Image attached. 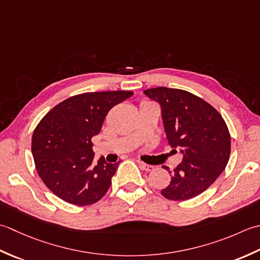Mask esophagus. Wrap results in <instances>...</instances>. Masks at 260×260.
I'll use <instances>...</instances> for the list:
<instances>
[{
    "label": "esophagus",
    "instance_id": "34e87169",
    "mask_svg": "<svg viewBox=\"0 0 260 260\" xmlns=\"http://www.w3.org/2000/svg\"><path fill=\"white\" fill-rule=\"evenodd\" d=\"M137 164H138V165H139V167L142 169V171L151 172L152 169H153V166H151V165H148V164H145V162H142V161H140V160H138V161H137Z\"/></svg>",
    "mask_w": 260,
    "mask_h": 260
}]
</instances>
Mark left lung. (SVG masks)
I'll return each mask as SVG.
<instances>
[{
	"label": "left lung",
	"instance_id": "1",
	"mask_svg": "<svg viewBox=\"0 0 260 260\" xmlns=\"http://www.w3.org/2000/svg\"><path fill=\"white\" fill-rule=\"evenodd\" d=\"M144 93L160 105L168 144L183 155L182 162L169 172L172 181L161 194L172 201L198 197L229 161L231 138L223 118L204 100L183 89L156 87Z\"/></svg>",
	"mask_w": 260,
	"mask_h": 260
}]
</instances>
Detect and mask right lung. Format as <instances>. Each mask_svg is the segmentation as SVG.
Returning a JSON list of instances; mask_svg holds the SVG:
<instances>
[{"label":"right lung","mask_w":260,"mask_h":260,"mask_svg":"<svg viewBox=\"0 0 260 260\" xmlns=\"http://www.w3.org/2000/svg\"><path fill=\"white\" fill-rule=\"evenodd\" d=\"M130 91L75 95L51 109L37 125L31 149L42 182L58 198L75 205L102 199L119 161L94 160L92 138L100 134L114 105L132 96Z\"/></svg>","instance_id":"add662e5"}]
</instances>
